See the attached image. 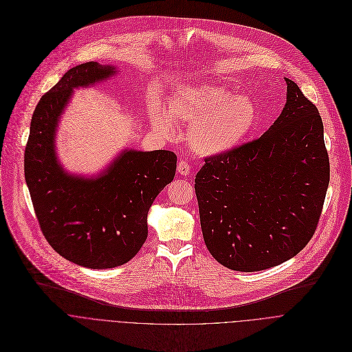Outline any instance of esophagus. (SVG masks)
<instances>
[{
    "mask_svg": "<svg viewBox=\"0 0 352 352\" xmlns=\"http://www.w3.org/2000/svg\"><path fill=\"white\" fill-rule=\"evenodd\" d=\"M190 164L187 162V161H179V164H177V172L180 173V175H183V176H187V175H190Z\"/></svg>",
    "mask_w": 352,
    "mask_h": 352,
    "instance_id": "obj_1",
    "label": "esophagus"
}]
</instances>
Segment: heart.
I'll use <instances>...</instances> for the list:
<instances>
[{"mask_svg": "<svg viewBox=\"0 0 352 352\" xmlns=\"http://www.w3.org/2000/svg\"><path fill=\"white\" fill-rule=\"evenodd\" d=\"M155 130L175 131L173 120L190 126L188 140L201 155H218L239 147L258 120L255 102L244 94L212 85H188L177 89L168 100V113L158 105L150 112Z\"/></svg>", "mask_w": 352, "mask_h": 352, "instance_id": "obj_1", "label": "heart"}]
</instances>
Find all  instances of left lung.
Here are the masks:
<instances>
[{
  "mask_svg": "<svg viewBox=\"0 0 352 352\" xmlns=\"http://www.w3.org/2000/svg\"><path fill=\"white\" fill-rule=\"evenodd\" d=\"M287 102L261 137L205 158L195 176L208 251L239 272L269 269L312 239L330 164L318 108L290 79Z\"/></svg>",
  "mask_w": 352,
  "mask_h": 352,
  "instance_id": "left-lung-1",
  "label": "left lung"
}]
</instances>
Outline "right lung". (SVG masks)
Returning a JSON list of instances; mask_svg holds the SVG:
<instances>
[{"instance_id": "add662e5", "label": "right lung", "mask_w": 352, "mask_h": 352, "mask_svg": "<svg viewBox=\"0 0 352 352\" xmlns=\"http://www.w3.org/2000/svg\"><path fill=\"white\" fill-rule=\"evenodd\" d=\"M115 67L78 65L38 101L25 150V179L40 229L65 259L90 269L129 262L148 236L147 215L176 173L172 151H123L98 177L67 175L55 155L58 119L75 87L105 80Z\"/></svg>"}]
</instances>
